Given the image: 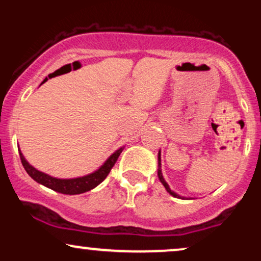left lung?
Instances as JSON below:
<instances>
[{
  "instance_id": "left-lung-1",
  "label": "left lung",
  "mask_w": 261,
  "mask_h": 261,
  "mask_svg": "<svg viewBox=\"0 0 261 261\" xmlns=\"http://www.w3.org/2000/svg\"><path fill=\"white\" fill-rule=\"evenodd\" d=\"M162 164H161V149L160 151H158V170H157V174H158V178H160V180H161V182L162 184H163V187L166 188V190L168 191V193L170 194V195L172 196H174V197H178V199H185V196H180L179 195V194H176L175 191H173L172 189L169 188V185H168V182L166 181V179L163 178V174H162ZM188 199V197H187Z\"/></svg>"
}]
</instances>
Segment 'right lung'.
Instances as JSON below:
<instances>
[{
    "label": "right lung",
    "instance_id": "1",
    "mask_svg": "<svg viewBox=\"0 0 261 261\" xmlns=\"http://www.w3.org/2000/svg\"><path fill=\"white\" fill-rule=\"evenodd\" d=\"M122 149H124V146L116 149L115 152H113V153L107 158V161L101 164L99 168L94 170L93 173H89V174L83 175V176H77V178H71V179L55 178V176H51L46 174V173L40 172V170H38L37 168H34V167H33L32 164H29V162L25 160V157L23 155L20 149H19V155L25 172L28 173L32 179H34L35 181L39 182V184L51 189V190L58 191V193L66 194V195H77V194H83L86 193V191H89L92 190V189H94L95 187H98V185H99L100 182L107 178V175L109 174L110 169L113 168L115 162L118 161L119 155H120Z\"/></svg>",
    "mask_w": 261,
    "mask_h": 261
}]
</instances>
